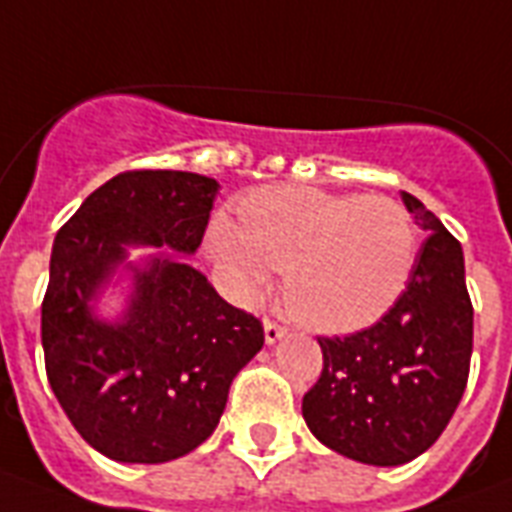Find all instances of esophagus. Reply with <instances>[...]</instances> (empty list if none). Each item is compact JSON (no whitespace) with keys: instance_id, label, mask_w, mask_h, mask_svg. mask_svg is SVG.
Returning <instances> with one entry per match:
<instances>
[{"instance_id":"obj_1","label":"esophagus","mask_w":512,"mask_h":512,"mask_svg":"<svg viewBox=\"0 0 512 512\" xmlns=\"http://www.w3.org/2000/svg\"><path fill=\"white\" fill-rule=\"evenodd\" d=\"M263 331H265V344H276L286 336V328L278 326V323H273V321H265Z\"/></svg>"}]
</instances>
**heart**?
Masks as SVG:
<instances>
[{"instance_id":"obj_1","label":"heart","mask_w":512,"mask_h":512,"mask_svg":"<svg viewBox=\"0 0 512 512\" xmlns=\"http://www.w3.org/2000/svg\"><path fill=\"white\" fill-rule=\"evenodd\" d=\"M220 263L247 286L284 270L286 305L323 334H352L381 321L405 292L418 231L392 197L334 194L313 186H265L242 199L239 231L210 234Z\"/></svg>"}]
</instances>
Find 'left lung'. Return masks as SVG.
I'll use <instances>...</instances> for the list:
<instances>
[{
    "label": "left lung",
    "mask_w": 512,
    "mask_h": 512,
    "mask_svg": "<svg viewBox=\"0 0 512 512\" xmlns=\"http://www.w3.org/2000/svg\"><path fill=\"white\" fill-rule=\"evenodd\" d=\"M402 202L426 231L402 297L371 328L318 339L323 373L302 397L307 429L365 465H402L439 439L465 392L473 307L463 247L421 199Z\"/></svg>",
    "instance_id": "obj_1"
}]
</instances>
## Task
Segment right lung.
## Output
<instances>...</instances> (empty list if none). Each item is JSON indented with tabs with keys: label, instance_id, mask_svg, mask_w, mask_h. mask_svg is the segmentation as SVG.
Here are the masks:
<instances>
[{
	"label": "right lung",
	"instance_id": "1",
	"mask_svg": "<svg viewBox=\"0 0 512 512\" xmlns=\"http://www.w3.org/2000/svg\"><path fill=\"white\" fill-rule=\"evenodd\" d=\"M215 178L131 170L57 231L41 305L47 378L78 434L118 463H168L218 426L263 326L191 268ZM152 253L131 258L130 249ZM111 294L107 295L106 292ZM121 305L104 313L105 296Z\"/></svg>",
	"mask_w": 512,
	"mask_h": 512
}]
</instances>
